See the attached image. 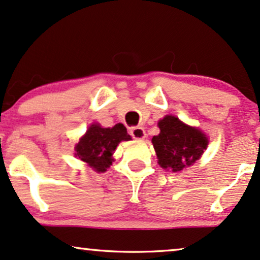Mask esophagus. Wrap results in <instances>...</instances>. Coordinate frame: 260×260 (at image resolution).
Instances as JSON below:
<instances>
[{"label": "esophagus", "instance_id": "obj_1", "mask_svg": "<svg viewBox=\"0 0 260 260\" xmlns=\"http://www.w3.org/2000/svg\"><path fill=\"white\" fill-rule=\"evenodd\" d=\"M131 136H132L133 139L136 140H143L146 138V132H145L144 128L141 127H133L131 128Z\"/></svg>", "mask_w": 260, "mask_h": 260}]
</instances>
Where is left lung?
Listing matches in <instances>:
<instances>
[{"instance_id":"obj_1","label":"left lung","mask_w":260,"mask_h":260,"mask_svg":"<svg viewBox=\"0 0 260 260\" xmlns=\"http://www.w3.org/2000/svg\"><path fill=\"white\" fill-rule=\"evenodd\" d=\"M160 133L152 138L158 164L165 170L182 171L199 160L208 146V138L199 128L182 122L178 117L166 115L159 120Z\"/></svg>"}]
</instances>
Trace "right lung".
Returning <instances> with one entry per match:
<instances>
[{
	"instance_id": "right-lung-1",
	"label": "right lung",
	"mask_w": 260,
	"mask_h": 260,
	"mask_svg": "<svg viewBox=\"0 0 260 260\" xmlns=\"http://www.w3.org/2000/svg\"><path fill=\"white\" fill-rule=\"evenodd\" d=\"M131 139L132 138L122 123L108 128L92 123L76 145L75 155L96 172H105L112 165L114 160L112 155L120 141Z\"/></svg>"
}]
</instances>
